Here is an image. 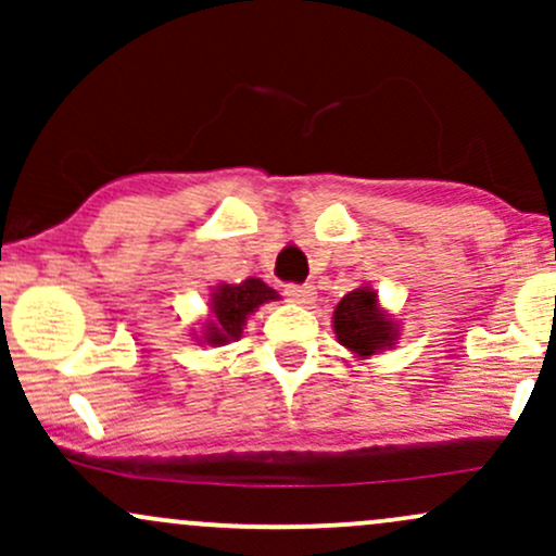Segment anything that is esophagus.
Returning a JSON list of instances; mask_svg holds the SVG:
<instances>
[{
	"instance_id": "34e87169",
	"label": "esophagus",
	"mask_w": 556,
	"mask_h": 556,
	"mask_svg": "<svg viewBox=\"0 0 556 556\" xmlns=\"http://www.w3.org/2000/svg\"><path fill=\"white\" fill-rule=\"evenodd\" d=\"M285 295L290 298L292 303L308 305V303H314L316 287H314V285H287V287H285Z\"/></svg>"
}]
</instances>
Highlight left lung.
I'll list each match as a JSON object with an SVG mask.
<instances>
[{"label":"left lung","mask_w":556,"mask_h":556,"mask_svg":"<svg viewBox=\"0 0 556 556\" xmlns=\"http://www.w3.org/2000/svg\"><path fill=\"white\" fill-rule=\"evenodd\" d=\"M334 334L340 344L361 358L392 348L397 340L394 324L376 305V292L366 287H358L340 300L334 311Z\"/></svg>","instance_id":"1"}]
</instances>
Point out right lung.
Instances as JSON below:
<instances>
[{"instance_id": "right-lung-1", "label": "right lung", "mask_w": 556, "mask_h": 556, "mask_svg": "<svg viewBox=\"0 0 556 556\" xmlns=\"http://www.w3.org/2000/svg\"><path fill=\"white\" fill-rule=\"evenodd\" d=\"M277 298V292L261 279H245L242 285H219V290L212 295L214 321L208 327L206 340L212 344H225L229 340H238L242 334L245 318L258 308Z\"/></svg>"}]
</instances>
